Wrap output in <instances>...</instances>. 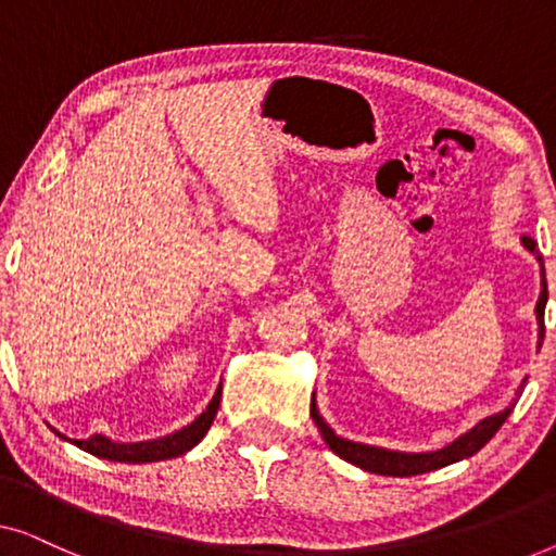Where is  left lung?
I'll return each mask as SVG.
<instances>
[{
    "label": "left lung",
    "instance_id": "obj_1",
    "mask_svg": "<svg viewBox=\"0 0 556 556\" xmlns=\"http://www.w3.org/2000/svg\"><path fill=\"white\" fill-rule=\"evenodd\" d=\"M521 242H523V248L529 250V253L536 255L539 265H542V293H539V301H536V308H534L536 324H539V344L536 346H542V341H544V308H546V299H549V293H546L544 263H542V255L536 253V242L534 240L521 238ZM523 384H527V377H523V382L519 387V394L523 390ZM514 405H516V400L506 409H501V413L483 417L481 422H476L473 428L455 438L453 443L440 447V451H428V453L390 451V447L354 443V440H346V438L337 435V432L329 428V422L324 420L321 413H318L316 392H314V397H311V417H314V422H316L318 432H321L324 443L329 445L331 451L339 455V458H344L346 463H352V466L362 468V470H369V473L405 478V476H417V473H428V470L445 468V466H451V463H458L463 458H470V455H476L485 443H489L493 435H496L501 425L506 422V417L511 415Z\"/></svg>",
    "mask_w": 556,
    "mask_h": 556
}]
</instances>
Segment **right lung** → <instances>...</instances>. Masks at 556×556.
<instances>
[{
	"label": "right lung",
	"mask_w": 556,
	"mask_h": 556,
	"mask_svg": "<svg viewBox=\"0 0 556 556\" xmlns=\"http://www.w3.org/2000/svg\"><path fill=\"white\" fill-rule=\"evenodd\" d=\"M219 394H223V384L217 387L215 397L210 400V405L202 409L200 415L194 417L192 422L185 425L181 430H174L164 438H154V440H139V443H116V440L105 438V435H90L88 440H73L65 438L63 432H58V438L67 440V443L78 445L80 451H86L96 458H105L113 463H156V460H169V458H179L187 451L200 443V440L207 435L212 420H215L217 407H219Z\"/></svg>",
	"instance_id": "add662e5"
}]
</instances>
